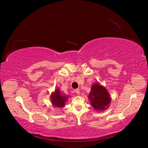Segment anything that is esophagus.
I'll use <instances>...</instances> for the list:
<instances>
[{
	"instance_id": "esophagus-1",
	"label": "esophagus",
	"mask_w": 148,
	"mask_h": 148,
	"mask_svg": "<svg viewBox=\"0 0 148 148\" xmlns=\"http://www.w3.org/2000/svg\"><path fill=\"white\" fill-rule=\"evenodd\" d=\"M75 92L76 93V94H77V95H79V93H80V92H79V89H75Z\"/></svg>"
}]
</instances>
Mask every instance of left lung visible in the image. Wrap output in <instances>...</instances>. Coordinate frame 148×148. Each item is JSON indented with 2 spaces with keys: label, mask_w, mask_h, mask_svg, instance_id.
<instances>
[{
  "label": "left lung",
  "mask_w": 148,
  "mask_h": 148,
  "mask_svg": "<svg viewBox=\"0 0 148 148\" xmlns=\"http://www.w3.org/2000/svg\"><path fill=\"white\" fill-rule=\"evenodd\" d=\"M90 104L96 111H104L110 106L112 98L107 89L99 83L92 84L88 97Z\"/></svg>",
  "instance_id": "1"
}]
</instances>
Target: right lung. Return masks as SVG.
I'll list each match as a JSON object with an SVG mask.
<instances>
[{
	"mask_svg": "<svg viewBox=\"0 0 148 148\" xmlns=\"http://www.w3.org/2000/svg\"><path fill=\"white\" fill-rule=\"evenodd\" d=\"M68 98V96L62 95L59 88H56L55 91L51 93V104L53 106L58 107V108H62L65 106L66 101Z\"/></svg>",
	"mask_w": 148,
	"mask_h": 148,
	"instance_id": "1",
	"label": "right lung"
}]
</instances>
